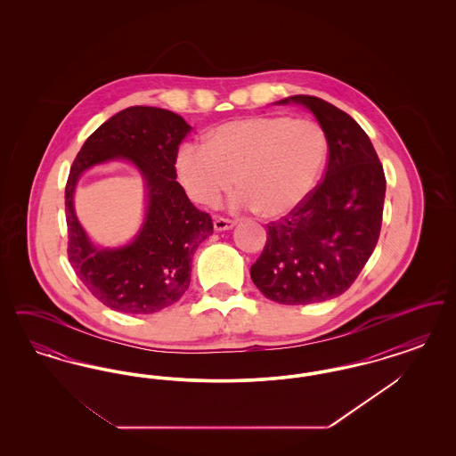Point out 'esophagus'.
Returning a JSON list of instances; mask_svg holds the SVG:
<instances>
[{
	"label": "esophagus",
	"instance_id": "esophagus-1",
	"mask_svg": "<svg viewBox=\"0 0 456 456\" xmlns=\"http://www.w3.org/2000/svg\"><path fill=\"white\" fill-rule=\"evenodd\" d=\"M234 225H236V222L231 220V218H214V229H216V231H229V229H232Z\"/></svg>",
	"mask_w": 456,
	"mask_h": 456
}]
</instances>
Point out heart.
<instances>
[{
  "mask_svg": "<svg viewBox=\"0 0 456 456\" xmlns=\"http://www.w3.org/2000/svg\"><path fill=\"white\" fill-rule=\"evenodd\" d=\"M326 140L318 125L287 116H249L208 131L207 143L179 147L175 169L190 198L216 205L238 183L232 207L283 217L316 186L325 167Z\"/></svg>",
  "mask_w": 456,
  "mask_h": 456,
  "instance_id": "obj_1",
  "label": "heart"
}]
</instances>
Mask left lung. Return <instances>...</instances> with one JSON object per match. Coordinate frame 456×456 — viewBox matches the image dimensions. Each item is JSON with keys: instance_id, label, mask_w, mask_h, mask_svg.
<instances>
[{"instance_id": "obj_1", "label": "left lung", "mask_w": 456, "mask_h": 456, "mask_svg": "<svg viewBox=\"0 0 456 456\" xmlns=\"http://www.w3.org/2000/svg\"><path fill=\"white\" fill-rule=\"evenodd\" d=\"M318 119L328 143L325 179L279 222L251 279L266 299L323 303L344 294L372 255L381 231L387 179L366 131L320 97L292 95Z\"/></svg>"}]
</instances>
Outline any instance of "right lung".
<instances>
[{"mask_svg":"<svg viewBox=\"0 0 456 456\" xmlns=\"http://www.w3.org/2000/svg\"><path fill=\"white\" fill-rule=\"evenodd\" d=\"M190 130L173 110L133 106L94 131L73 160L65 190L68 258L92 296L114 311L151 314L177 303L198 246L214 234L212 217L175 181L177 149ZM110 159H128L141 171L148 212L126 247L97 248L76 218L72 193L82 173Z\"/></svg>","mask_w":456,"mask_h":456,"instance_id":"1","label":"right lung"}]
</instances>
